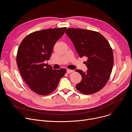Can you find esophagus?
I'll return each mask as SVG.
<instances>
[{"mask_svg": "<svg viewBox=\"0 0 132 132\" xmlns=\"http://www.w3.org/2000/svg\"><path fill=\"white\" fill-rule=\"evenodd\" d=\"M74 71L73 70H71V69H67V72L68 73H71V72H73Z\"/></svg>", "mask_w": 132, "mask_h": 132, "instance_id": "esophagus-1", "label": "esophagus"}]
</instances>
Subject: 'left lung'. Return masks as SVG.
<instances>
[{"label":"left lung","mask_w":132,"mask_h":132,"mask_svg":"<svg viewBox=\"0 0 132 132\" xmlns=\"http://www.w3.org/2000/svg\"><path fill=\"white\" fill-rule=\"evenodd\" d=\"M80 57L88 58L87 71L76 69L82 80L76 89L85 95H91L102 89L107 83L114 63L112 49L100 33L82 29L69 28L65 32Z\"/></svg>","instance_id":"left-lung-1"}]
</instances>
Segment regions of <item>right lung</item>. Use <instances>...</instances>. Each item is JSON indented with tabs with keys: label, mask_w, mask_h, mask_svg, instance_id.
I'll list each match as a JSON object with an SVG mask.
<instances>
[{
	"label": "right lung",
	"mask_w": 132,
	"mask_h": 132,
	"mask_svg": "<svg viewBox=\"0 0 132 132\" xmlns=\"http://www.w3.org/2000/svg\"><path fill=\"white\" fill-rule=\"evenodd\" d=\"M67 28L37 31L28 35L19 46L17 65L21 76L30 89L40 95H47L57 88L66 69L54 70L48 61L56 42Z\"/></svg>",
	"instance_id": "right-lung-1"
}]
</instances>
